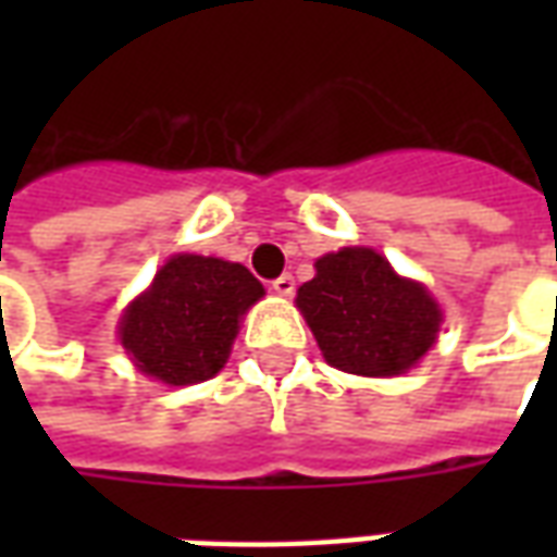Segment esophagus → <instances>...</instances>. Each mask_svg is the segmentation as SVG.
<instances>
[{
  "label": "esophagus",
  "mask_w": 557,
  "mask_h": 557,
  "mask_svg": "<svg viewBox=\"0 0 557 557\" xmlns=\"http://www.w3.org/2000/svg\"><path fill=\"white\" fill-rule=\"evenodd\" d=\"M271 289L277 292V295H283V298H289L292 292H295V277H292V274H280V277L271 283Z\"/></svg>",
  "instance_id": "1"
}]
</instances>
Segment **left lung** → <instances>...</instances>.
Here are the masks:
<instances>
[{"label": "left lung", "mask_w": 557, "mask_h": 557, "mask_svg": "<svg viewBox=\"0 0 557 557\" xmlns=\"http://www.w3.org/2000/svg\"><path fill=\"white\" fill-rule=\"evenodd\" d=\"M298 310L331 367L355 375H399L432 349L442 310L423 283L399 277L370 247L315 259Z\"/></svg>", "instance_id": "8db88e82"}]
</instances>
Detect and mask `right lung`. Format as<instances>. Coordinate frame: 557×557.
Segmentation results:
<instances>
[{"label": "right lung", "instance_id": "obj_1", "mask_svg": "<svg viewBox=\"0 0 557 557\" xmlns=\"http://www.w3.org/2000/svg\"><path fill=\"white\" fill-rule=\"evenodd\" d=\"M265 295L238 262L178 253L119 322V339L139 373L163 385L206 382L223 370L242 315Z\"/></svg>", "mask_w": 557, "mask_h": 557}]
</instances>
